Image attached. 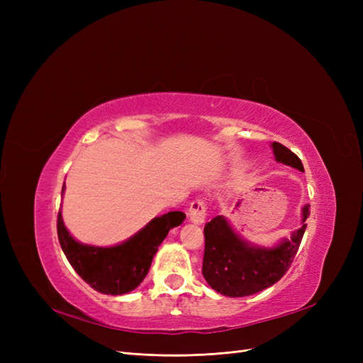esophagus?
<instances>
[{"label":"esophagus","mask_w":363,"mask_h":363,"mask_svg":"<svg viewBox=\"0 0 363 363\" xmlns=\"http://www.w3.org/2000/svg\"><path fill=\"white\" fill-rule=\"evenodd\" d=\"M206 201L194 200L189 207V218L194 224H203L206 219Z\"/></svg>","instance_id":"obj_1"}]
</instances>
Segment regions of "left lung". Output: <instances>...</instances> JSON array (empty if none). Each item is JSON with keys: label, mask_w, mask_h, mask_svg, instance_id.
<instances>
[{"label": "left lung", "mask_w": 363, "mask_h": 363, "mask_svg": "<svg viewBox=\"0 0 363 363\" xmlns=\"http://www.w3.org/2000/svg\"><path fill=\"white\" fill-rule=\"evenodd\" d=\"M276 160L304 171L298 156L279 142H272ZM309 204L303 207L301 227L277 247L265 248L248 244L224 216H215L204 225L203 276L211 288L225 296H247L277 283L291 268L306 232Z\"/></svg>", "instance_id": "left-lung-1"}]
</instances>
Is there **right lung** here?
<instances>
[{"label":"right lung","mask_w":363,"mask_h":363,"mask_svg":"<svg viewBox=\"0 0 363 363\" xmlns=\"http://www.w3.org/2000/svg\"><path fill=\"white\" fill-rule=\"evenodd\" d=\"M65 189V184L62 192ZM183 212L157 216L125 242L115 247H94L75 240L57 216L60 247L75 272L95 291L106 295H123L136 289L145 279L152 257L172 227L184 221Z\"/></svg>","instance_id":"right-lung-1"}]
</instances>
